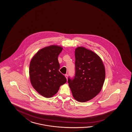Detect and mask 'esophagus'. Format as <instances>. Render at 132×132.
<instances>
[{
	"label": "esophagus",
	"instance_id": "1",
	"mask_svg": "<svg viewBox=\"0 0 132 132\" xmlns=\"http://www.w3.org/2000/svg\"><path fill=\"white\" fill-rule=\"evenodd\" d=\"M65 78H67V77H68V75H65Z\"/></svg>",
	"mask_w": 132,
	"mask_h": 132
}]
</instances>
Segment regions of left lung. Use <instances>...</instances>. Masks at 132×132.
Returning a JSON list of instances; mask_svg holds the SVG:
<instances>
[{
  "mask_svg": "<svg viewBox=\"0 0 132 132\" xmlns=\"http://www.w3.org/2000/svg\"><path fill=\"white\" fill-rule=\"evenodd\" d=\"M76 76L68 82L73 98L79 102L89 101L97 95L105 79V68L101 58L83 47L75 49Z\"/></svg>",
  "mask_w": 132,
  "mask_h": 132,
  "instance_id": "8db88e82",
  "label": "left lung"
}]
</instances>
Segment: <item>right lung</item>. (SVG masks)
Returning a JSON list of instances; mask_svg holds the SVG:
<instances>
[{"label":"right lung","instance_id":"1","mask_svg":"<svg viewBox=\"0 0 132 132\" xmlns=\"http://www.w3.org/2000/svg\"><path fill=\"white\" fill-rule=\"evenodd\" d=\"M63 50L61 46L52 45L42 48L31 59L29 76L31 84L37 93L46 98H51L67 79L59 71L58 56Z\"/></svg>","mask_w":132,"mask_h":132}]
</instances>
